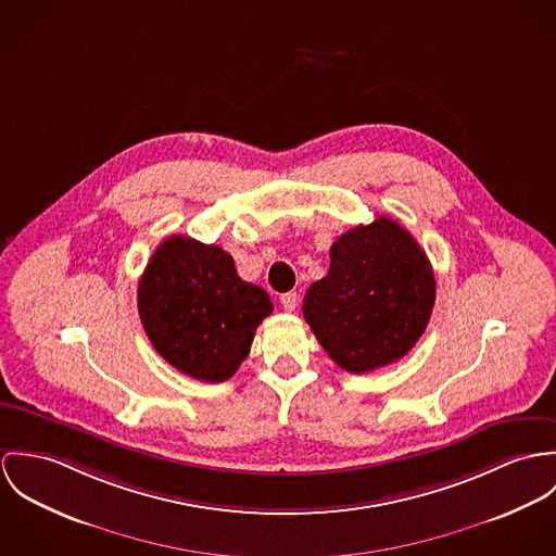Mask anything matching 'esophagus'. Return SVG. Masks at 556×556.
<instances>
[{
  "label": "esophagus",
  "instance_id": "34e87169",
  "mask_svg": "<svg viewBox=\"0 0 556 556\" xmlns=\"http://www.w3.org/2000/svg\"><path fill=\"white\" fill-rule=\"evenodd\" d=\"M281 307L286 308V311H294V308L299 307V294L296 292H288V294H281Z\"/></svg>",
  "mask_w": 556,
  "mask_h": 556
}]
</instances>
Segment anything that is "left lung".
I'll return each instance as SVG.
<instances>
[{"label":"left lung","instance_id":"8db88e82","mask_svg":"<svg viewBox=\"0 0 556 556\" xmlns=\"http://www.w3.org/2000/svg\"><path fill=\"white\" fill-rule=\"evenodd\" d=\"M434 305L427 253L394 219L356 226L330 248V270L305 294L303 315L326 354L350 372L403 358Z\"/></svg>","mask_w":556,"mask_h":556}]
</instances>
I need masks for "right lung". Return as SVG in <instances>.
I'll list each match as a JSON object with an SVG mask.
<instances>
[{
	"label": "right lung",
	"mask_w": 556,
	"mask_h": 556,
	"mask_svg": "<svg viewBox=\"0 0 556 556\" xmlns=\"http://www.w3.org/2000/svg\"><path fill=\"white\" fill-rule=\"evenodd\" d=\"M268 294L239 277L217 245L168 237L138 283V313L160 356L193 379L219 383L248 358Z\"/></svg>",
	"instance_id": "right-lung-1"
}]
</instances>
